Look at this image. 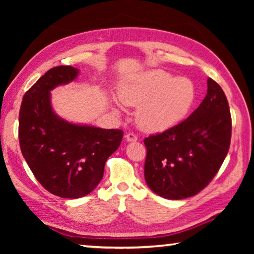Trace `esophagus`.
Here are the masks:
<instances>
[{
  "mask_svg": "<svg viewBox=\"0 0 254 254\" xmlns=\"http://www.w3.org/2000/svg\"><path fill=\"white\" fill-rule=\"evenodd\" d=\"M127 137V141H128V142H135V141L137 140V136L134 134V133H127V134L126 135Z\"/></svg>",
  "mask_w": 254,
  "mask_h": 254,
  "instance_id": "34e87169",
  "label": "esophagus"
}]
</instances>
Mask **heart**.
<instances>
[{
	"label": "heart",
	"mask_w": 254,
	"mask_h": 254,
	"mask_svg": "<svg viewBox=\"0 0 254 254\" xmlns=\"http://www.w3.org/2000/svg\"><path fill=\"white\" fill-rule=\"evenodd\" d=\"M124 105L137 107V126L147 132H161L186 117L195 100V87L185 77L174 78L162 69L148 70L123 83L119 89Z\"/></svg>",
	"instance_id": "b5f03b06"
}]
</instances>
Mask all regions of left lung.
<instances>
[{
	"instance_id": "8db88e82",
	"label": "left lung",
	"mask_w": 254,
	"mask_h": 254,
	"mask_svg": "<svg viewBox=\"0 0 254 254\" xmlns=\"http://www.w3.org/2000/svg\"><path fill=\"white\" fill-rule=\"evenodd\" d=\"M232 119L221 86L207 79L200 105L177 126L144 139V179L168 199L198 194L220 170L230 149Z\"/></svg>"
}]
</instances>
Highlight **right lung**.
<instances>
[{"label":"right lung","mask_w":254,"mask_h":254,"mask_svg":"<svg viewBox=\"0 0 254 254\" xmlns=\"http://www.w3.org/2000/svg\"><path fill=\"white\" fill-rule=\"evenodd\" d=\"M71 66L49 69L24 94L19 113L20 148L42 187L63 198L92 192L103 178L105 162L121 144L123 131L78 126L60 119L50 91L74 80Z\"/></svg>","instance_id":"right-lung-1"}]
</instances>
